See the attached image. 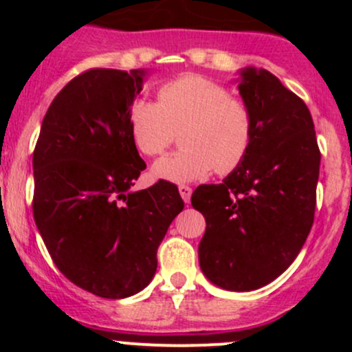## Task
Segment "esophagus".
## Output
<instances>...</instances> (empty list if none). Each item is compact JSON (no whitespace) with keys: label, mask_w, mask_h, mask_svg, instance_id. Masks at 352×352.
I'll list each match as a JSON object with an SVG mask.
<instances>
[{"label":"esophagus","mask_w":352,"mask_h":352,"mask_svg":"<svg viewBox=\"0 0 352 352\" xmlns=\"http://www.w3.org/2000/svg\"><path fill=\"white\" fill-rule=\"evenodd\" d=\"M179 192L182 196L184 202H190V196H192V189L189 186H179Z\"/></svg>","instance_id":"obj_1"}]
</instances>
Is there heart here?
I'll list each match as a JSON object with an SVG mask.
<instances>
[{"instance_id":"b5f03b06","label":"heart","mask_w":352,"mask_h":352,"mask_svg":"<svg viewBox=\"0 0 352 352\" xmlns=\"http://www.w3.org/2000/svg\"><path fill=\"white\" fill-rule=\"evenodd\" d=\"M156 97L158 104L136 100L131 107L134 143L141 153L158 156L182 133L184 150L158 160L155 177L194 182L212 170L225 175L243 162L255 133L254 112L243 98L199 74L162 85Z\"/></svg>"}]
</instances>
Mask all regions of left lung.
Returning a JSON list of instances; mask_svg holds the SVG:
<instances>
[{"label": "left lung", "mask_w": 352, "mask_h": 352, "mask_svg": "<svg viewBox=\"0 0 352 352\" xmlns=\"http://www.w3.org/2000/svg\"><path fill=\"white\" fill-rule=\"evenodd\" d=\"M239 90L255 117L250 150L223 184L199 186L190 201L206 218V278L252 291L281 276L310 233L320 150L307 104L274 74L245 67Z\"/></svg>", "instance_id": "obj_1"}]
</instances>
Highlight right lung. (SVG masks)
Wrapping results in <instances>:
<instances>
[{
	"label": "right lung",
	"instance_id": "right-lung-1",
	"mask_svg": "<svg viewBox=\"0 0 352 352\" xmlns=\"http://www.w3.org/2000/svg\"><path fill=\"white\" fill-rule=\"evenodd\" d=\"M144 71L94 67L52 100L34 150V219L56 267L119 300L150 285L156 250L184 209L175 184L133 192L146 168L129 127Z\"/></svg>",
	"mask_w": 352,
	"mask_h": 352
}]
</instances>
